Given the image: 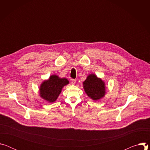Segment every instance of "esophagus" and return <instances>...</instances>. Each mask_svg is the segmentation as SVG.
Here are the masks:
<instances>
[{"mask_svg":"<svg viewBox=\"0 0 150 150\" xmlns=\"http://www.w3.org/2000/svg\"><path fill=\"white\" fill-rule=\"evenodd\" d=\"M75 83H76V80H75V79H71V83H72V85H74Z\"/></svg>","mask_w":150,"mask_h":150,"instance_id":"1","label":"esophagus"}]
</instances>
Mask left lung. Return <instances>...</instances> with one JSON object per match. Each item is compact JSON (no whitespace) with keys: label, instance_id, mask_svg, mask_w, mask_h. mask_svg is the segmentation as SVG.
Masks as SVG:
<instances>
[{"label":"left lung","instance_id":"8db88e82","mask_svg":"<svg viewBox=\"0 0 150 150\" xmlns=\"http://www.w3.org/2000/svg\"><path fill=\"white\" fill-rule=\"evenodd\" d=\"M84 90L93 100H98L103 97L105 93L104 82L94 74H90L83 82Z\"/></svg>","mask_w":150,"mask_h":150}]
</instances>
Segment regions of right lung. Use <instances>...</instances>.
I'll return each instance as SVG.
<instances>
[{"mask_svg": "<svg viewBox=\"0 0 150 150\" xmlns=\"http://www.w3.org/2000/svg\"><path fill=\"white\" fill-rule=\"evenodd\" d=\"M68 83L69 81L67 78H60L56 75H53L41 83L40 97L50 103L54 102L60 94L62 88Z\"/></svg>", "mask_w": 150, "mask_h": 150, "instance_id": "obj_1", "label": "right lung"}]
</instances>
